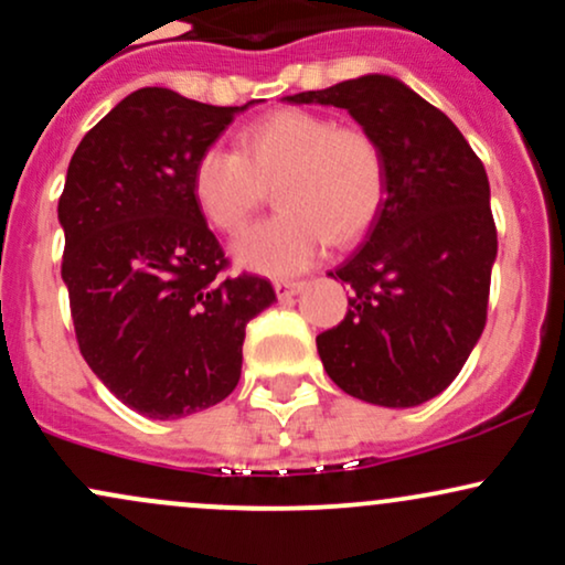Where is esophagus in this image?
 Masks as SVG:
<instances>
[{
  "label": "esophagus",
  "instance_id": "esophagus-1",
  "mask_svg": "<svg viewBox=\"0 0 565 565\" xmlns=\"http://www.w3.org/2000/svg\"><path fill=\"white\" fill-rule=\"evenodd\" d=\"M274 289H276L278 300H291V297L300 295V291L305 289V281H276Z\"/></svg>",
  "mask_w": 565,
  "mask_h": 565
}]
</instances>
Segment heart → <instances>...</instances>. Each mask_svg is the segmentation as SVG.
<instances>
[{
    "mask_svg": "<svg viewBox=\"0 0 565 565\" xmlns=\"http://www.w3.org/2000/svg\"><path fill=\"white\" fill-rule=\"evenodd\" d=\"M276 185V217L257 223L233 244L246 270L295 276L332 244L364 236L385 196L377 142L329 116L284 108L263 116L238 138V151L206 146L191 174L201 215L217 231L238 233Z\"/></svg>",
    "mask_w": 565,
    "mask_h": 565,
    "instance_id": "b5f03b06",
    "label": "heart"
}]
</instances>
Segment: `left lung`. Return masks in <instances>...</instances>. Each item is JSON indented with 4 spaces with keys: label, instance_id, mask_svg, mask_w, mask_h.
I'll list each match as a JSON object with an SVG mask.
<instances>
[{
    "label": "left lung",
    "instance_id": "1",
    "mask_svg": "<svg viewBox=\"0 0 565 565\" xmlns=\"http://www.w3.org/2000/svg\"><path fill=\"white\" fill-rule=\"evenodd\" d=\"M284 100L345 108L385 164L364 246L329 274L353 297L345 319L316 337L323 369L366 404H425L451 385L486 327L497 228L481 159L449 116L395 76Z\"/></svg>",
    "mask_w": 565,
    "mask_h": 565
}]
</instances>
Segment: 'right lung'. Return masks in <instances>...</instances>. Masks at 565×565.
I'll return each instance as SVG.
<instances>
[{
    "label": "right lung",
    "mask_w": 565,
    "mask_h": 565,
    "mask_svg": "<svg viewBox=\"0 0 565 565\" xmlns=\"http://www.w3.org/2000/svg\"><path fill=\"white\" fill-rule=\"evenodd\" d=\"M252 103L135 89L71 157L57 220L76 340L142 417L180 419L228 398L246 323L276 302L260 276H220L228 260L191 191L199 153Z\"/></svg>",
    "instance_id": "1"
}]
</instances>
